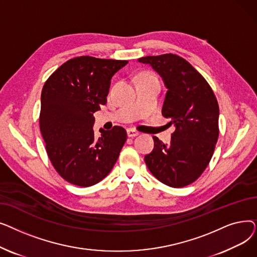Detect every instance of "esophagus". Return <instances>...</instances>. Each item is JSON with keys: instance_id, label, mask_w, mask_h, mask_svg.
<instances>
[{"instance_id": "esophagus-1", "label": "esophagus", "mask_w": 257, "mask_h": 257, "mask_svg": "<svg viewBox=\"0 0 257 257\" xmlns=\"http://www.w3.org/2000/svg\"><path fill=\"white\" fill-rule=\"evenodd\" d=\"M139 134H140V132L137 131V130H134V129H128L127 130V136L129 138H136V137L139 136Z\"/></svg>"}]
</instances>
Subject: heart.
<instances>
[{"label": "heart", "mask_w": 257, "mask_h": 257, "mask_svg": "<svg viewBox=\"0 0 257 257\" xmlns=\"http://www.w3.org/2000/svg\"><path fill=\"white\" fill-rule=\"evenodd\" d=\"M140 76H153V75H151L150 73H143V74L140 75Z\"/></svg>", "instance_id": "obj_1"}]
</instances>
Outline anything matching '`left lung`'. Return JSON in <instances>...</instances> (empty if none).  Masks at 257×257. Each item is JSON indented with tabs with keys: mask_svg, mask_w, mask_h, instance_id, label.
Listing matches in <instances>:
<instances>
[{
	"mask_svg": "<svg viewBox=\"0 0 257 257\" xmlns=\"http://www.w3.org/2000/svg\"><path fill=\"white\" fill-rule=\"evenodd\" d=\"M163 78L168 91L163 115L175 126L168 147L153 137L154 149L145 156L148 169L160 182L183 187L196 181L212 157L219 138V104L214 93L195 67L176 54L146 56Z\"/></svg>",
	"mask_w": 257,
	"mask_h": 257,
	"instance_id": "obj_1",
	"label": "left lung"
}]
</instances>
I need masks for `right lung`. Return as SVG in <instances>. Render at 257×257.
I'll return each instance as SVG.
<instances>
[{"label":"right lung","instance_id":"1","mask_svg":"<svg viewBox=\"0 0 257 257\" xmlns=\"http://www.w3.org/2000/svg\"><path fill=\"white\" fill-rule=\"evenodd\" d=\"M127 60L75 57L46 81L39 128L54 169L67 182L87 187L103 180L116 163L126 140L123 127L100 129L94 139L93 113L107 103L112 76Z\"/></svg>","mask_w":257,"mask_h":257}]
</instances>
